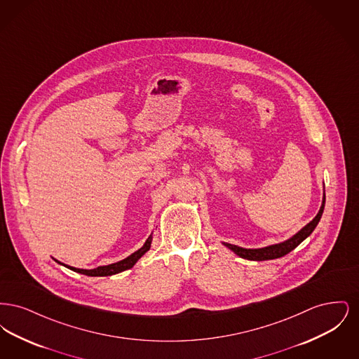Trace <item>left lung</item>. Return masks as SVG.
<instances>
[{
	"mask_svg": "<svg viewBox=\"0 0 359 359\" xmlns=\"http://www.w3.org/2000/svg\"><path fill=\"white\" fill-rule=\"evenodd\" d=\"M325 194H323V203H322V207H320L318 215L311 222L308 223L307 226H304L297 234H294L292 238L285 241V242L272 245V246H266V248H262V249H243V248H239V246L231 245V243H224V246H227L230 250H233L237 256L242 257L245 259H252V261H265V259H274V258L285 256V255L292 252L296 246H299L315 230V227L318 226V223L322 218V214H323V210H325Z\"/></svg>",
	"mask_w": 359,
	"mask_h": 359,
	"instance_id": "left-lung-1",
	"label": "left lung"
}]
</instances>
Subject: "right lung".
Segmentation results:
<instances>
[{
  "mask_svg": "<svg viewBox=\"0 0 359 359\" xmlns=\"http://www.w3.org/2000/svg\"><path fill=\"white\" fill-rule=\"evenodd\" d=\"M151 242H152V236L147 239V242L144 243V246H142L141 249H138L137 252H135L133 255L126 257L125 259L118 261V262H116V264H110V265H106V266H98V268H95V269H90V271H88V269H78V268L67 266V265H65V264H63V265L67 266L69 269L74 271V272L86 274V276H111V274L120 273V272H123V271H126V269H130V268L136 264L137 261L151 249ZM55 261H56V259H55ZM56 262H59V261H56ZM59 264H60V262H59Z\"/></svg>",
  "mask_w": 359,
  "mask_h": 359,
  "instance_id": "obj_1",
  "label": "right lung"
}]
</instances>
